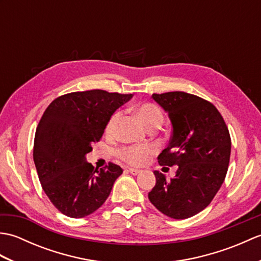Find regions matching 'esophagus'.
I'll return each mask as SVG.
<instances>
[{"instance_id":"34e87169","label":"esophagus","mask_w":261,"mask_h":261,"mask_svg":"<svg viewBox=\"0 0 261 261\" xmlns=\"http://www.w3.org/2000/svg\"><path fill=\"white\" fill-rule=\"evenodd\" d=\"M127 171H129V173L132 174V175H138V174L141 173V170L136 169V168H129V169H127Z\"/></svg>"}]
</instances>
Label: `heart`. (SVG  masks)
<instances>
[{
	"label": "heart",
	"instance_id": "1",
	"mask_svg": "<svg viewBox=\"0 0 261 261\" xmlns=\"http://www.w3.org/2000/svg\"><path fill=\"white\" fill-rule=\"evenodd\" d=\"M137 114L140 120L148 127L157 123V122H163V113L156 105L153 104H143L138 108ZM121 118V113H115L110 119L107 125V134L112 135L116 129L119 121ZM152 153V148L150 146H129L119 151V156L130 165H142L145 164Z\"/></svg>",
	"mask_w": 261,
	"mask_h": 261
}]
</instances>
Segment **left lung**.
<instances>
[{
	"mask_svg": "<svg viewBox=\"0 0 261 261\" xmlns=\"http://www.w3.org/2000/svg\"><path fill=\"white\" fill-rule=\"evenodd\" d=\"M168 114L173 134L158 156L162 166H178L174 178L154 170L156 185L148 194L153 206L171 219L201 212L223 184L231 153L225 122L214 105L193 94H152Z\"/></svg>",
	"mask_w": 261,
	"mask_h": 261,
	"instance_id": "8db88e82",
	"label": "left lung"
}]
</instances>
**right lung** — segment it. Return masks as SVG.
Here are the masks:
<instances>
[{
  "instance_id": "add662e5",
  "label": "right lung",
  "mask_w": 261,
  "mask_h": 261,
  "mask_svg": "<svg viewBox=\"0 0 261 261\" xmlns=\"http://www.w3.org/2000/svg\"><path fill=\"white\" fill-rule=\"evenodd\" d=\"M131 97L102 90L74 92L54 99L43 113L33 162L43 192L63 214L84 218L107 201L123 170L111 163L94 169L86 154L102 138L111 116Z\"/></svg>"
}]
</instances>
